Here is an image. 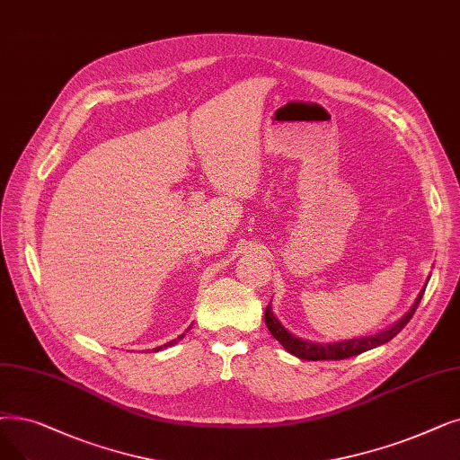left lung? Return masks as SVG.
<instances>
[{
	"mask_svg": "<svg viewBox=\"0 0 460 460\" xmlns=\"http://www.w3.org/2000/svg\"><path fill=\"white\" fill-rule=\"evenodd\" d=\"M427 284H429V278H427ZM427 284H425V288H427ZM425 288L419 291L413 306L401 319H398L396 323H393L391 327L379 331L376 334H370V336L349 338V341L329 342V344L305 341V338L289 332L282 323H279V319L272 312V305H270L272 301L269 303V306L265 310V323H267L270 334L276 338L279 344L284 346V349L288 353H291V355H295L298 358H305V361H341V358H348V357L358 355V353L374 349L377 346H384L389 341H393V338L408 325L411 315L415 314L419 303H421V298H423Z\"/></svg>",
	"mask_w": 460,
	"mask_h": 460,
	"instance_id": "1",
	"label": "left lung"
}]
</instances>
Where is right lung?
Masks as SVG:
<instances>
[{"mask_svg": "<svg viewBox=\"0 0 460 460\" xmlns=\"http://www.w3.org/2000/svg\"><path fill=\"white\" fill-rule=\"evenodd\" d=\"M188 332V331H186ZM182 338H184V334H181V336H178V338H174V341H171V342H167V344H164V346H159V348H155L154 351H159V349H165V348H171V346H174L178 341H182Z\"/></svg>", "mask_w": 460, "mask_h": 460, "instance_id": "right-lung-1", "label": "right lung"}]
</instances>
